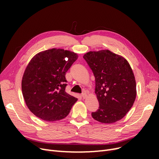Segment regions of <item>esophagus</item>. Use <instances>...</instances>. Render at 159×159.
<instances>
[{
  "instance_id": "1",
  "label": "esophagus",
  "mask_w": 159,
  "mask_h": 159,
  "mask_svg": "<svg viewBox=\"0 0 159 159\" xmlns=\"http://www.w3.org/2000/svg\"><path fill=\"white\" fill-rule=\"evenodd\" d=\"M81 97H82L83 99H85L86 98H87V94H86L85 93H82V95H81Z\"/></svg>"
}]
</instances>
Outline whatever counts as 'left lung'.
<instances>
[{
  "label": "left lung",
  "instance_id": "left-lung-1",
  "mask_svg": "<svg viewBox=\"0 0 159 159\" xmlns=\"http://www.w3.org/2000/svg\"><path fill=\"white\" fill-rule=\"evenodd\" d=\"M83 57L95 76V92L99 103L91 116L102 123L119 121L131 109L137 95L131 66L125 57L109 50L90 51Z\"/></svg>",
  "mask_w": 159,
  "mask_h": 159
}]
</instances>
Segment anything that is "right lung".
Masks as SVG:
<instances>
[{"mask_svg": "<svg viewBox=\"0 0 159 159\" xmlns=\"http://www.w3.org/2000/svg\"><path fill=\"white\" fill-rule=\"evenodd\" d=\"M78 57L74 52L52 48L38 53L29 61L22 91L28 108L36 117L52 122L68 116L78 99L65 91V75Z\"/></svg>", "mask_w": 159, "mask_h": 159, "instance_id": "obj_1", "label": "right lung"}]
</instances>
